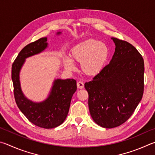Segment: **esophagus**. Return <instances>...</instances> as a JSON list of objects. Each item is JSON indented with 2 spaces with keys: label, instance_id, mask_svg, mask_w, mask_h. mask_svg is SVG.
<instances>
[{
  "label": "esophagus",
  "instance_id": "1",
  "mask_svg": "<svg viewBox=\"0 0 155 155\" xmlns=\"http://www.w3.org/2000/svg\"><path fill=\"white\" fill-rule=\"evenodd\" d=\"M77 86L79 89H82L84 87V83L82 82H81V81H78L77 82Z\"/></svg>",
  "mask_w": 155,
  "mask_h": 155
}]
</instances>
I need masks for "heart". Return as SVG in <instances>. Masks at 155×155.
I'll use <instances>...</instances> for the list:
<instances>
[{
    "mask_svg": "<svg viewBox=\"0 0 155 155\" xmlns=\"http://www.w3.org/2000/svg\"><path fill=\"white\" fill-rule=\"evenodd\" d=\"M110 50L106 43L89 39L78 43L70 51V58L65 57L63 62L68 69L73 68V62L81 63L83 73L94 75L101 71L109 56Z\"/></svg>",
    "mask_w": 155,
    "mask_h": 155,
    "instance_id": "obj_1",
    "label": "heart"
}]
</instances>
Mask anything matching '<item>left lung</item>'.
Returning a JSON list of instances; mask_svg holds the SVG:
<instances>
[{
  "mask_svg": "<svg viewBox=\"0 0 155 155\" xmlns=\"http://www.w3.org/2000/svg\"><path fill=\"white\" fill-rule=\"evenodd\" d=\"M112 39L116 48L110 63L84 84L91 116L98 125L107 129L120 126L131 117L144 87L142 55L131 43Z\"/></svg>",
  "mask_w": 155,
  "mask_h": 155,
  "instance_id": "8db88e82",
  "label": "left lung"
}]
</instances>
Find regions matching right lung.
<instances>
[{
	"label": "right lung",
	"mask_w": 155,
	"mask_h": 155,
	"mask_svg": "<svg viewBox=\"0 0 155 155\" xmlns=\"http://www.w3.org/2000/svg\"><path fill=\"white\" fill-rule=\"evenodd\" d=\"M61 33L58 32L57 35ZM46 41L47 38H41L20 51L12 64V79L16 104L23 114L35 125L52 129L61 125L67 118L72 96L77 90L75 80H55L48 97L40 103L27 99L21 91L20 82V71L25 59L44 50L48 47Z\"/></svg>",
	"instance_id": "obj_1"
}]
</instances>
